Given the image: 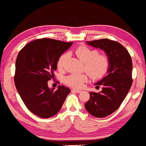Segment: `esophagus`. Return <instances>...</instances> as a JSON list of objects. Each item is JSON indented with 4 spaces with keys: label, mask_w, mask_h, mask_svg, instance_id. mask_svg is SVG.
Masks as SVG:
<instances>
[{
    "label": "esophagus",
    "mask_w": 146,
    "mask_h": 146,
    "mask_svg": "<svg viewBox=\"0 0 146 146\" xmlns=\"http://www.w3.org/2000/svg\"><path fill=\"white\" fill-rule=\"evenodd\" d=\"M72 92H76V93H81L82 92V91L79 89H76V88H73V89H72Z\"/></svg>",
    "instance_id": "1"
}]
</instances>
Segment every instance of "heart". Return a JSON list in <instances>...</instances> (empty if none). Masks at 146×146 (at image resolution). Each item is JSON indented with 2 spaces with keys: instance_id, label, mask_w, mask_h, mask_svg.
<instances>
[{
  "instance_id": "obj_1",
  "label": "heart",
  "mask_w": 146,
  "mask_h": 146,
  "mask_svg": "<svg viewBox=\"0 0 146 146\" xmlns=\"http://www.w3.org/2000/svg\"><path fill=\"white\" fill-rule=\"evenodd\" d=\"M76 56L84 62L85 70L94 79H99L106 74L110 66V58L106 54H99L95 49H91L85 46H80L75 50ZM68 57L67 52H64L57 61V67L62 70ZM88 81V75L86 74H72L64 79V83L74 88H82Z\"/></svg>"
}]
</instances>
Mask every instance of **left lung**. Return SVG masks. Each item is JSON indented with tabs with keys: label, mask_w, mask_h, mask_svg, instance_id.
Returning <instances> with one entry per match:
<instances>
[{
	"label": "left lung",
	"mask_w": 146,
	"mask_h": 146,
	"mask_svg": "<svg viewBox=\"0 0 146 146\" xmlns=\"http://www.w3.org/2000/svg\"><path fill=\"white\" fill-rule=\"evenodd\" d=\"M91 46L100 48L109 57L110 66L108 74L96 84L102 86L99 93L90 92L85 108L91 115L103 118L118 109L132 85V60L128 50L119 42L108 38L86 41Z\"/></svg>",
	"instance_id": "8db88e82"
}]
</instances>
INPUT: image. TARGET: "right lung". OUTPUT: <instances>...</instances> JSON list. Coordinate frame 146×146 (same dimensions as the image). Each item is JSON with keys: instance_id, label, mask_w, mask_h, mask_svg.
Instances as JSON below:
<instances>
[{"instance_id": "1", "label": "right lung", "mask_w": 146, "mask_h": 146, "mask_svg": "<svg viewBox=\"0 0 146 146\" xmlns=\"http://www.w3.org/2000/svg\"><path fill=\"white\" fill-rule=\"evenodd\" d=\"M72 43L40 38L29 43L18 53L15 84L29 110L39 117L56 115L70 93L64 86H59L55 91L50 89L48 82L54 76L59 57Z\"/></svg>"}]
</instances>
